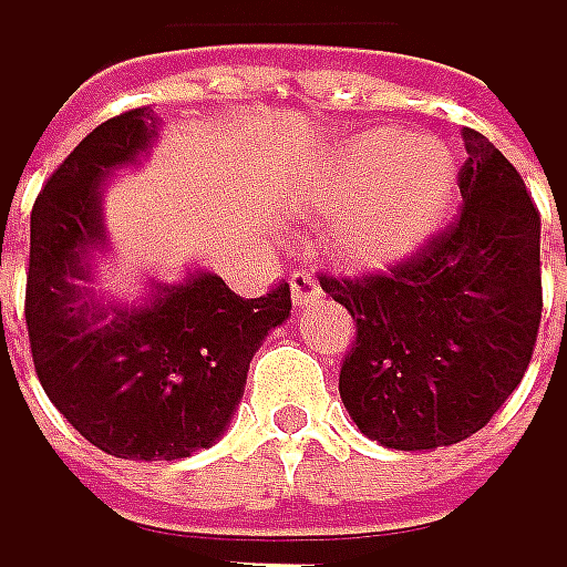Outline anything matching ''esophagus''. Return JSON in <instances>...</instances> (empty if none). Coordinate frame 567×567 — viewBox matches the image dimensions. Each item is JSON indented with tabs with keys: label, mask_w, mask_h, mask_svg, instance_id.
<instances>
[{
	"label": "esophagus",
	"mask_w": 567,
	"mask_h": 567,
	"mask_svg": "<svg viewBox=\"0 0 567 567\" xmlns=\"http://www.w3.org/2000/svg\"><path fill=\"white\" fill-rule=\"evenodd\" d=\"M319 296H322V289H319V281H316L309 271H296V275H292V302H296L299 309L312 306Z\"/></svg>",
	"instance_id": "obj_1"
}]
</instances>
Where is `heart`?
<instances>
[{"label":"heart","mask_w":567,"mask_h":567,"mask_svg":"<svg viewBox=\"0 0 567 567\" xmlns=\"http://www.w3.org/2000/svg\"><path fill=\"white\" fill-rule=\"evenodd\" d=\"M461 184L454 151L436 137L367 131L312 171L302 205L336 221L346 268L377 271L416 255L447 221Z\"/></svg>","instance_id":"heart-1"}]
</instances>
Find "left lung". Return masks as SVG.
Masks as SVG:
<instances>
[{"label":"left lung","instance_id":"left-lung-1","mask_svg":"<svg viewBox=\"0 0 567 567\" xmlns=\"http://www.w3.org/2000/svg\"><path fill=\"white\" fill-rule=\"evenodd\" d=\"M464 208L386 275L322 278L355 319L339 396L390 451L467 440L504 406L532 362L542 322V218L514 164L464 127Z\"/></svg>","mask_w":567,"mask_h":567}]
</instances>
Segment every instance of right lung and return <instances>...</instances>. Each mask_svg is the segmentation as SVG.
Segmentation results:
<instances>
[{"instance_id":"add662e5","label":"right lung","mask_w":567,"mask_h":567,"mask_svg":"<svg viewBox=\"0 0 567 567\" xmlns=\"http://www.w3.org/2000/svg\"><path fill=\"white\" fill-rule=\"evenodd\" d=\"M157 127L161 116L141 106L90 131L29 218L25 329L35 377L93 447L124 461H181L221 440L251 355L292 316L289 286L241 299L212 268L151 281L134 302L93 289L110 248L106 181L147 157Z\"/></svg>"}]
</instances>
